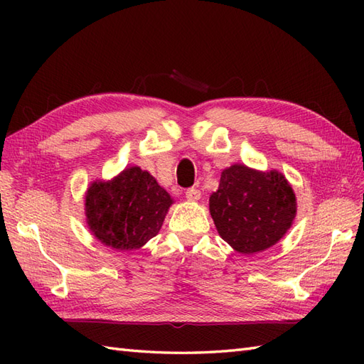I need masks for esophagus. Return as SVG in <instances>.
I'll use <instances>...</instances> for the list:
<instances>
[{
	"instance_id": "34e87169",
	"label": "esophagus",
	"mask_w": 364,
	"mask_h": 364,
	"mask_svg": "<svg viewBox=\"0 0 364 364\" xmlns=\"http://www.w3.org/2000/svg\"><path fill=\"white\" fill-rule=\"evenodd\" d=\"M202 197V192H200L198 189L196 188H191L186 191V198L191 200V202H197V200Z\"/></svg>"
}]
</instances>
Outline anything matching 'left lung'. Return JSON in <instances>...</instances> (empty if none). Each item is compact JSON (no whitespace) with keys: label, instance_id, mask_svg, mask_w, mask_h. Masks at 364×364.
<instances>
[{"label":"left lung","instance_id":"left-lung-1","mask_svg":"<svg viewBox=\"0 0 364 364\" xmlns=\"http://www.w3.org/2000/svg\"><path fill=\"white\" fill-rule=\"evenodd\" d=\"M210 213L223 241L239 253L253 255L286 235L297 202L283 173L233 164L220 175L219 189L210 197Z\"/></svg>","mask_w":364,"mask_h":364}]
</instances>
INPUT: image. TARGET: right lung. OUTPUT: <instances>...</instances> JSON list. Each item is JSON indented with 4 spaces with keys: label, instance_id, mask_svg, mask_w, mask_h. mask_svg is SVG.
Listing matches in <instances>:
<instances>
[{
    "label": "right lung",
    "instance_id": "1",
    "mask_svg": "<svg viewBox=\"0 0 364 364\" xmlns=\"http://www.w3.org/2000/svg\"><path fill=\"white\" fill-rule=\"evenodd\" d=\"M173 200L141 167H128L111 181H94L86 192L87 227L114 250L141 249L158 235Z\"/></svg>",
    "mask_w": 364,
    "mask_h": 364
}]
</instances>
